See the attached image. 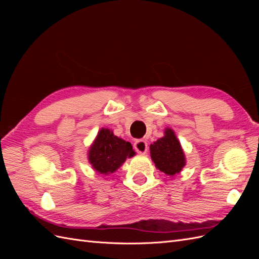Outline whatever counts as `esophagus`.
Here are the masks:
<instances>
[{"mask_svg": "<svg viewBox=\"0 0 259 259\" xmlns=\"http://www.w3.org/2000/svg\"><path fill=\"white\" fill-rule=\"evenodd\" d=\"M134 149L138 153H146L148 151V144L143 139H137L134 143Z\"/></svg>", "mask_w": 259, "mask_h": 259, "instance_id": "1", "label": "esophagus"}]
</instances>
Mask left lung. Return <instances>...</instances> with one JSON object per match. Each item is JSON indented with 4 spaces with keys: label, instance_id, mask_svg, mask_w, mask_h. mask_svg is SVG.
I'll return each instance as SVG.
<instances>
[{
    "label": "left lung",
    "instance_id": "8db88e82",
    "mask_svg": "<svg viewBox=\"0 0 259 259\" xmlns=\"http://www.w3.org/2000/svg\"><path fill=\"white\" fill-rule=\"evenodd\" d=\"M150 153L155 166L166 175L178 174L186 164L182 146L169 128L165 131V136L150 145Z\"/></svg>",
    "mask_w": 259,
    "mask_h": 259
}]
</instances>
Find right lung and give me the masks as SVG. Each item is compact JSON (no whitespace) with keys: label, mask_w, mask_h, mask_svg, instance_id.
Here are the masks:
<instances>
[{"label":"right lung","mask_w":259,"mask_h":259,"mask_svg":"<svg viewBox=\"0 0 259 259\" xmlns=\"http://www.w3.org/2000/svg\"><path fill=\"white\" fill-rule=\"evenodd\" d=\"M134 154L131 143L114 136L110 130L103 128L90 149L89 160L94 169L107 175L113 173L126 158Z\"/></svg>","instance_id":"right-lung-1"}]
</instances>
